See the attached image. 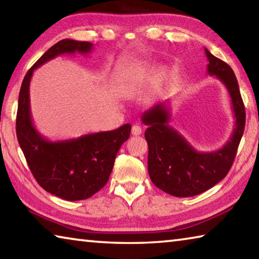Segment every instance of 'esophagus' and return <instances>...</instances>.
<instances>
[{"label": "esophagus", "instance_id": "1", "mask_svg": "<svg viewBox=\"0 0 259 259\" xmlns=\"http://www.w3.org/2000/svg\"><path fill=\"white\" fill-rule=\"evenodd\" d=\"M142 133H143L142 126H139L137 124L133 125V129H131V134H133L134 136H139V135H142Z\"/></svg>", "mask_w": 259, "mask_h": 259}]
</instances>
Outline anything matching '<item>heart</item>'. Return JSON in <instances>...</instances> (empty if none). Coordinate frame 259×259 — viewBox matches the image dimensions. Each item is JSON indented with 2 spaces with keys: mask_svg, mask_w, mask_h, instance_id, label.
<instances>
[{
  "mask_svg": "<svg viewBox=\"0 0 259 259\" xmlns=\"http://www.w3.org/2000/svg\"><path fill=\"white\" fill-rule=\"evenodd\" d=\"M156 67L154 65L145 64L142 67L138 68L133 75L124 78L123 81L120 83L119 85V94L123 97H131L135 94H137V91L142 88L146 82L151 81L156 74ZM165 81V74L162 72L157 80L155 82L156 90H160L161 87L163 85Z\"/></svg>",
  "mask_w": 259,
  "mask_h": 259,
  "instance_id": "heart-1",
  "label": "heart"
}]
</instances>
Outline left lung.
Segmentation results:
<instances>
[{"label":"left lung","instance_id":"8db88e82","mask_svg":"<svg viewBox=\"0 0 259 259\" xmlns=\"http://www.w3.org/2000/svg\"><path fill=\"white\" fill-rule=\"evenodd\" d=\"M208 58L207 71L214 75L229 91L234 114V129L222 148L199 152L183 135L169 124L171 119L169 102L160 103L142 115L147 125L148 174L154 185L170 195L187 198L201 194L216 185L230 171L242 138L245 112L235 74L225 61L204 49Z\"/></svg>","mask_w":259,"mask_h":259}]
</instances>
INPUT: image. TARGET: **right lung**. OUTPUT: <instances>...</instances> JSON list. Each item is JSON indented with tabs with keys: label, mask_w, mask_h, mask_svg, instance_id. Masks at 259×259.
<instances>
[{
	"label": "right lung",
	"mask_w": 259,
	"mask_h": 259,
	"mask_svg": "<svg viewBox=\"0 0 259 259\" xmlns=\"http://www.w3.org/2000/svg\"><path fill=\"white\" fill-rule=\"evenodd\" d=\"M93 48L90 42L69 38L56 43L26 74L19 93L16 131L30 171L47 192L67 201L85 200L106 185L117 152L129 138L131 125L52 142L33 124L29 84L35 69L47 61L65 54L88 55Z\"/></svg>",
	"instance_id": "add662e5"
}]
</instances>
